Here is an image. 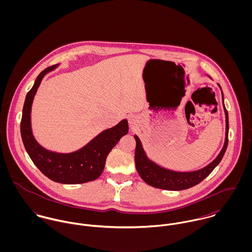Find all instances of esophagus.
Masks as SVG:
<instances>
[{"label":"esophagus","mask_w":252,"mask_h":252,"mask_svg":"<svg viewBox=\"0 0 252 252\" xmlns=\"http://www.w3.org/2000/svg\"><path fill=\"white\" fill-rule=\"evenodd\" d=\"M129 124H130L131 127H134V126L136 125V117H135V116L131 115V116L129 117Z\"/></svg>","instance_id":"1"}]
</instances>
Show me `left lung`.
Wrapping results in <instances>:
<instances>
[{"instance_id":"1","label":"left lung","mask_w":252,"mask_h":252,"mask_svg":"<svg viewBox=\"0 0 252 252\" xmlns=\"http://www.w3.org/2000/svg\"><path fill=\"white\" fill-rule=\"evenodd\" d=\"M220 87V86H219ZM223 98V93H222ZM223 108L225 111L226 117V133H225V142L224 145L217 155L216 159L210 163L205 168L194 171V172H175L171 170H167L163 167H160L153 161H151L145 154L141 140L138 136H134L136 140V151H135V163L136 169L143 179L144 182L148 185L164 189V190H184L190 187H193L199 184L202 180H205L220 163L221 159L224 156L228 145V132H229V121H228V111L224 106Z\"/></svg>"}]
</instances>
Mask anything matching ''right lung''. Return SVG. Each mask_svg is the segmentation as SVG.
<instances>
[{"label":"right lung","instance_id":"add662e5","mask_svg":"<svg viewBox=\"0 0 252 252\" xmlns=\"http://www.w3.org/2000/svg\"><path fill=\"white\" fill-rule=\"evenodd\" d=\"M57 66L48 67L40 72L32 89L26 95L20 123L23 144L37 169L49 180L63 184H78L97 180L104 171L108 153L128 133V121L121 120L114 127L100 133L85 146L71 153L53 152L42 147L33 136L31 109L41 79Z\"/></svg>","mask_w":252,"mask_h":252}]
</instances>
